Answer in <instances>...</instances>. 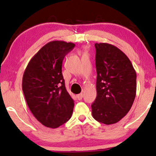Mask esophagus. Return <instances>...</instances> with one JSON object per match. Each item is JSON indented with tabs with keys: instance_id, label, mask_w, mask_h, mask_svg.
Masks as SVG:
<instances>
[{
	"instance_id": "1",
	"label": "esophagus",
	"mask_w": 156,
	"mask_h": 156,
	"mask_svg": "<svg viewBox=\"0 0 156 156\" xmlns=\"http://www.w3.org/2000/svg\"><path fill=\"white\" fill-rule=\"evenodd\" d=\"M76 97H77V99H78V100H81V99H82L83 97V93L78 94L76 95Z\"/></svg>"
}]
</instances>
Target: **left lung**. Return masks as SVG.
Masks as SVG:
<instances>
[{
  "label": "left lung",
  "instance_id": "8db88e82",
  "mask_svg": "<svg viewBox=\"0 0 156 156\" xmlns=\"http://www.w3.org/2000/svg\"><path fill=\"white\" fill-rule=\"evenodd\" d=\"M97 92L92 104L93 118L106 125L120 121L136 97V74L124 52L111 44L95 43Z\"/></svg>",
  "mask_w": 156,
  "mask_h": 156
}]
</instances>
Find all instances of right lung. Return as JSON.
<instances>
[{
	"label": "right lung",
	"mask_w": 156,
	"mask_h": 156,
	"mask_svg": "<svg viewBox=\"0 0 156 156\" xmlns=\"http://www.w3.org/2000/svg\"><path fill=\"white\" fill-rule=\"evenodd\" d=\"M75 47L62 41L49 42L28 64L22 90L30 111L42 125L57 128L70 119L74 101L65 87L62 73L65 55Z\"/></svg>",
	"instance_id": "right-lung-1"
}]
</instances>
